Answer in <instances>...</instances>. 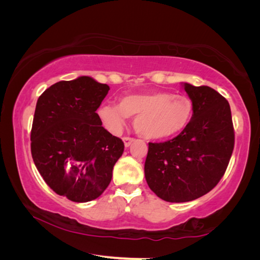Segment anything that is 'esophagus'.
I'll use <instances>...</instances> for the list:
<instances>
[{
  "mask_svg": "<svg viewBox=\"0 0 260 260\" xmlns=\"http://www.w3.org/2000/svg\"><path fill=\"white\" fill-rule=\"evenodd\" d=\"M122 141H124L125 147H129L131 144H132V142H133V141H134V139L133 138H129V136H125V138L122 139Z\"/></svg>",
  "mask_w": 260,
  "mask_h": 260,
  "instance_id": "obj_1",
  "label": "esophagus"
}]
</instances>
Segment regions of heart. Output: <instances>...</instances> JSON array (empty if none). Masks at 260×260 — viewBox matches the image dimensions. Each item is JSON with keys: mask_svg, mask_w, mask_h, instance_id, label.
I'll return each mask as SVG.
<instances>
[{"mask_svg": "<svg viewBox=\"0 0 260 260\" xmlns=\"http://www.w3.org/2000/svg\"><path fill=\"white\" fill-rule=\"evenodd\" d=\"M192 113L193 103L188 96L166 91L126 95L119 104L105 103L98 109L101 121L112 134H119L127 117H134L135 131L149 140L179 134L190 122Z\"/></svg>", "mask_w": 260, "mask_h": 260, "instance_id": "b5f03b06", "label": "heart"}]
</instances>
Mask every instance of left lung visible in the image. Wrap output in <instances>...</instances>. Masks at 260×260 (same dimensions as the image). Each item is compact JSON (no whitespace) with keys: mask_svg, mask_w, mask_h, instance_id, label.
<instances>
[{"mask_svg":"<svg viewBox=\"0 0 260 260\" xmlns=\"http://www.w3.org/2000/svg\"><path fill=\"white\" fill-rule=\"evenodd\" d=\"M193 103L191 120L174 139L149 143L144 174L149 188L171 203L193 201L217 186L234 149L230 103L208 86L183 83Z\"/></svg>","mask_w":260,"mask_h":260,"instance_id":"1","label":"left lung"}]
</instances>
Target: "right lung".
<instances>
[{
  "label": "right lung",
  "instance_id": "obj_1",
  "mask_svg": "<svg viewBox=\"0 0 260 260\" xmlns=\"http://www.w3.org/2000/svg\"><path fill=\"white\" fill-rule=\"evenodd\" d=\"M110 87L90 77L59 81L41 94L35 108L30 152L52 190L78 203L102 195L124 142L102 126L96 110Z\"/></svg>",
  "mask_w": 260,
  "mask_h": 260
}]
</instances>
